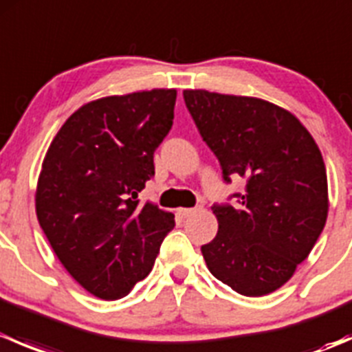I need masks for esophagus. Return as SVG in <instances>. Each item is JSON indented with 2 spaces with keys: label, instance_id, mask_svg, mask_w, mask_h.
Masks as SVG:
<instances>
[{
  "label": "esophagus",
  "instance_id": "obj_1",
  "mask_svg": "<svg viewBox=\"0 0 352 352\" xmlns=\"http://www.w3.org/2000/svg\"><path fill=\"white\" fill-rule=\"evenodd\" d=\"M201 206H196V208H180L179 214L182 216V218H190V216H194L196 212L201 211Z\"/></svg>",
  "mask_w": 352,
  "mask_h": 352
}]
</instances>
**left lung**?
<instances>
[{"label":"left lung","mask_w":352,"mask_h":352,"mask_svg":"<svg viewBox=\"0 0 352 352\" xmlns=\"http://www.w3.org/2000/svg\"><path fill=\"white\" fill-rule=\"evenodd\" d=\"M223 170L242 177L239 204H214L218 233L201 252L209 272L243 296L286 285L317 243L329 212L327 172L307 127L267 100L184 90Z\"/></svg>","instance_id":"8db88e82"}]
</instances>
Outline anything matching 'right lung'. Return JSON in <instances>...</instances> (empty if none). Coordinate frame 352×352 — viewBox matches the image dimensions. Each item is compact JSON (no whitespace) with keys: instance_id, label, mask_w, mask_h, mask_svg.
I'll list each match as a JSON object with an SVG mask.
<instances>
[{"instance_id":"obj_1","label":"right lung","mask_w":352,"mask_h":352,"mask_svg":"<svg viewBox=\"0 0 352 352\" xmlns=\"http://www.w3.org/2000/svg\"><path fill=\"white\" fill-rule=\"evenodd\" d=\"M175 98L173 88H155L88 102L67 117L42 162L41 228L71 278L102 300H119L146 278L175 226L172 212L138 201L172 129Z\"/></svg>"}]
</instances>
